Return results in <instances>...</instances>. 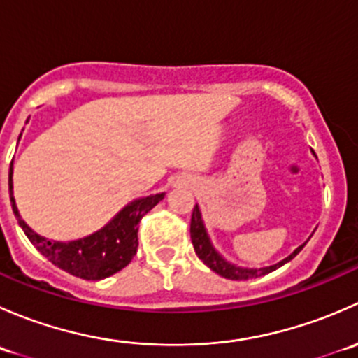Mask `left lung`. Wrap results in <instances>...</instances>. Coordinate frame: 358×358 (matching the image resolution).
<instances>
[{"label": "left lung", "instance_id": "left-lung-1", "mask_svg": "<svg viewBox=\"0 0 358 358\" xmlns=\"http://www.w3.org/2000/svg\"><path fill=\"white\" fill-rule=\"evenodd\" d=\"M190 239H192L194 249H196V255L199 256V259H202L204 265H208L213 272H216L218 275L225 277V279H232V280H248V279H256V277L266 275V273L273 272V270L280 268L282 265H286L287 262H291L299 251H301L305 244H301L299 248H296L294 251L291 252L287 258H284L282 262L275 263V265L270 266H263V268H244V266H237L234 263L227 262L215 248H213L211 241H209L208 232L204 229V222H202V216L199 211V206L196 204L192 211V220H190Z\"/></svg>", "mask_w": 358, "mask_h": 358}]
</instances>
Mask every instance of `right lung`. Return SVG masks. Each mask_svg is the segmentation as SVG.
<instances>
[{"mask_svg": "<svg viewBox=\"0 0 358 358\" xmlns=\"http://www.w3.org/2000/svg\"><path fill=\"white\" fill-rule=\"evenodd\" d=\"M12 175L13 168L10 164V201H12L15 218L19 220V225L22 227L27 239L53 265L86 280L106 279L124 268L131 262L133 256L136 255V248H138L136 234H138L140 220L164 197V194H156V196L142 197V199L129 202L99 232L85 237V239L59 243V241H50L38 236L20 218L15 199H13Z\"/></svg>", "mask_w": 358, "mask_h": 358, "instance_id": "add662e5", "label": "right lung"}]
</instances>
